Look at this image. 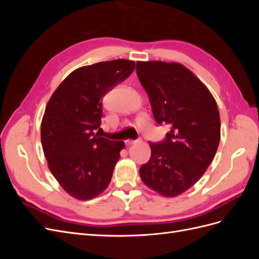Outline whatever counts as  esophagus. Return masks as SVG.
Wrapping results in <instances>:
<instances>
[{
  "label": "esophagus",
  "mask_w": 259,
  "mask_h": 259,
  "mask_svg": "<svg viewBox=\"0 0 259 259\" xmlns=\"http://www.w3.org/2000/svg\"><path fill=\"white\" fill-rule=\"evenodd\" d=\"M138 140H134V139H127V140H125V145L126 146H131V145H133V144H135V143H137Z\"/></svg>",
  "instance_id": "34e87169"
}]
</instances>
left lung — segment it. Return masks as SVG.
Here are the masks:
<instances>
[{
    "instance_id": "obj_1",
    "label": "left lung",
    "mask_w": 259,
    "mask_h": 259,
    "mask_svg": "<svg viewBox=\"0 0 259 259\" xmlns=\"http://www.w3.org/2000/svg\"><path fill=\"white\" fill-rule=\"evenodd\" d=\"M137 76L154 120L170 125L165 139L149 143L151 156L139 168L143 182L163 197L191 188L213 161L221 140V117L206 86L178 62L138 61Z\"/></svg>"
}]
</instances>
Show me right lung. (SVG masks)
<instances>
[{
  "label": "right lung",
  "mask_w": 259,
  "mask_h": 259,
  "mask_svg": "<svg viewBox=\"0 0 259 259\" xmlns=\"http://www.w3.org/2000/svg\"><path fill=\"white\" fill-rule=\"evenodd\" d=\"M132 60L97 62L74 70L53 93L41 123L50 170L67 193L91 200L107 189L124 142L100 137L103 97L134 71Z\"/></svg>",
  "instance_id": "right-lung-1"
}]
</instances>
